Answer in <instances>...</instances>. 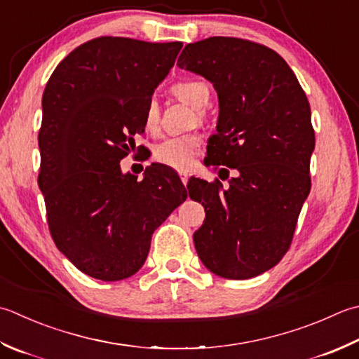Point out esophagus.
<instances>
[{
    "label": "esophagus",
    "mask_w": 359,
    "mask_h": 359,
    "mask_svg": "<svg viewBox=\"0 0 359 359\" xmlns=\"http://www.w3.org/2000/svg\"><path fill=\"white\" fill-rule=\"evenodd\" d=\"M180 180L184 182V185H187V182H188V174H187V172H180Z\"/></svg>",
    "instance_id": "esophagus-1"
}]
</instances>
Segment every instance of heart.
Here are the masks:
<instances>
[{
	"mask_svg": "<svg viewBox=\"0 0 359 359\" xmlns=\"http://www.w3.org/2000/svg\"><path fill=\"white\" fill-rule=\"evenodd\" d=\"M171 93L177 100L191 105L193 109H203L210 101V88L202 81H180L171 87ZM202 116V111H199ZM158 105L156 101H149L144 107V126L147 130H157L158 128ZM201 142L198 137L185 135L168 138L165 142L156 146L154 149V158L158 163L174 168L177 171H187L198 156Z\"/></svg>",
	"mask_w": 359,
	"mask_h": 359,
	"instance_id": "b5f03b06",
	"label": "heart"
}]
</instances>
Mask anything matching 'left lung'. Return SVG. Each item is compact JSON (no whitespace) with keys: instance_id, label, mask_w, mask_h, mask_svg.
<instances>
[{"instance_id":"8db88e82","label":"left lung","mask_w":359,"mask_h":359,"mask_svg":"<svg viewBox=\"0 0 359 359\" xmlns=\"http://www.w3.org/2000/svg\"><path fill=\"white\" fill-rule=\"evenodd\" d=\"M177 65L203 76L217 91L219 118L208 140L207 165L237 170L229 188L217 179L188 182L189 198L205 208L193 235L196 250L216 276L257 277L290 249L310 194V102L283 57L250 40L189 43ZM221 171L228 179L226 168Z\"/></svg>"}]
</instances>
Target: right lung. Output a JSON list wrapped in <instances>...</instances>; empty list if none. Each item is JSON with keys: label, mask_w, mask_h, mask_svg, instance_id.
<instances>
[{"label": "right lung", "mask_w": 359, "mask_h": 359, "mask_svg": "<svg viewBox=\"0 0 359 359\" xmlns=\"http://www.w3.org/2000/svg\"><path fill=\"white\" fill-rule=\"evenodd\" d=\"M180 49L182 41L97 37L73 49L45 87L39 187L49 233L77 269L102 282L138 272L154 230L188 196L171 168L152 163L138 182L119 166Z\"/></svg>", "instance_id": "add662e5"}]
</instances>
